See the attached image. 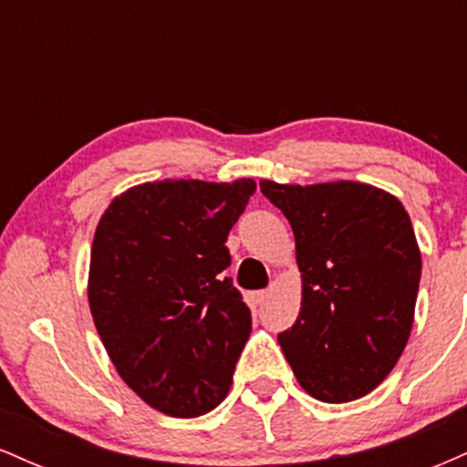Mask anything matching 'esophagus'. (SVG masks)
Wrapping results in <instances>:
<instances>
[{"label":"esophagus","instance_id":"obj_1","mask_svg":"<svg viewBox=\"0 0 467 467\" xmlns=\"http://www.w3.org/2000/svg\"><path fill=\"white\" fill-rule=\"evenodd\" d=\"M267 296H270V292H267V289H261V292H254V294H252V301H254V303H264L265 301V298Z\"/></svg>","mask_w":467,"mask_h":467}]
</instances>
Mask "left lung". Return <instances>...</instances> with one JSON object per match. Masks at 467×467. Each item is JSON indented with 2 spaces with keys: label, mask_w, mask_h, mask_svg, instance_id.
<instances>
[{
  "label": "left lung",
  "mask_w": 467,
  "mask_h": 467,
  "mask_svg": "<svg viewBox=\"0 0 467 467\" xmlns=\"http://www.w3.org/2000/svg\"><path fill=\"white\" fill-rule=\"evenodd\" d=\"M259 184L296 241L301 312L278 345L298 384L331 404L371 393L398 364L415 318L421 254L409 213L360 182Z\"/></svg>",
  "instance_id": "left-lung-1"
}]
</instances>
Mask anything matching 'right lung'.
<instances>
[{"label":"right lung","instance_id":"add662e5","mask_svg":"<svg viewBox=\"0 0 467 467\" xmlns=\"http://www.w3.org/2000/svg\"><path fill=\"white\" fill-rule=\"evenodd\" d=\"M254 180L147 182L111 200L94 233L88 298L118 375L171 417L228 395L250 337L226 239Z\"/></svg>","mask_w":467,"mask_h":467}]
</instances>
